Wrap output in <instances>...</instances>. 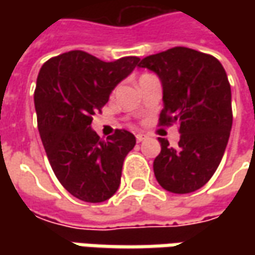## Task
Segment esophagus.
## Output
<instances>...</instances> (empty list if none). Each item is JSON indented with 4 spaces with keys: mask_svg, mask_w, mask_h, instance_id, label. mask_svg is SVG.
<instances>
[{
    "mask_svg": "<svg viewBox=\"0 0 255 255\" xmlns=\"http://www.w3.org/2000/svg\"><path fill=\"white\" fill-rule=\"evenodd\" d=\"M146 137H147V136H146L144 133H137V134H136V140H137V142H143V140H146Z\"/></svg>",
    "mask_w": 255,
    "mask_h": 255,
    "instance_id": "esophagus-1",
    "label": "esophagus"
}]
</instances>
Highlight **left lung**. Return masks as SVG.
<instances>
[{"label": "left lung", "mask_w": 255, "mask_h": 255, "mask_svg": "<svg viewBox=\"0 0 255 255\" xmlns=\"http://www.w3.org/2000/svg\"><path fill=\"white\" fill-rule=\"evenodd\" d=\"M140 68L159 76L163 88L160 125H180L179 147L159 137L162 150L153 162L164 190H199L217 170L230 137L231 88L219 59L184 46L143 58Z\"/></svg>", "instance_id": "left-lung-1"}]
</instances>
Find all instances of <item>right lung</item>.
I'll use <instances>...</instances> for the list:
<instances>
[{
	"instance_id": "obj_1",
	"label": "right lung",
	"mask_w": 255,
	"mask_h": 255,
	"mask_svg": "<svg viewBox=\"0 0 255 255\" xmlns=\"http://www.w3.org/2000/svg\"><path fill=\"white\" fill-rule=\"evenodd\" d=\"M139 61L125 56L105 62L71 51L46 61L38 74L34 103L41 140L56 179L79 200L102 203L119 189L123 160L136 137L118 129L103 140L91 123Z\"/></svg>"
}]
</instances>
